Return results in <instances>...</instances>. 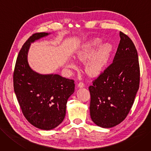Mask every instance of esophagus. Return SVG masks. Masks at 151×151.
<instances>
[{"mask_svg":"<svg viewBox=\"0 0 151 151\" xmlns=\"http://www.w3.org/2000/svg\"><path fill=\"white\" fill-rule=\"evenodd\" d=\"M78 86L79 88H83V87H85L84 83L80 82V83H78Z\"/></svg>","mask_w":151,"mask_h":151,"instance_id":"34e87169","label":"esophagus"}]
</instances>
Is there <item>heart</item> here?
<instances>
[{"instance_id":"heart-1","label":"heart","mask_w":151,"mask_h":151,"mask_svg":"<svg viewBox=\"0 0 151 151\" xmlns=\"http://www.w3.org/2000/svg\"><path fill=\"white\" fill-rule=\"evenodd\" d=\"M101 43V39L92 38L83 44L76 53V58L81 62H86L90 60L86 64V71L91 76L99 75L104 70L112 52L111 45L105 43L100 46ZM68 66L71 69H77L76 64L73 61H70Z\"/></svg>"}]
</instances>
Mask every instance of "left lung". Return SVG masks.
<instances>
[{
  "mask_svg": "<svg viewBox=\"0 0 151 151\" xmlns=\"http://www.w3.org/2000/svg\"><path fill=\"white\" fill-rule=\"evenodd\" d=\"M120 42L113 63L89 86L90 116L97 126L110 128L123 121L139 90L140 68L131 39L120 32Z\"/></svg>",
  "mask_w": 151,
  "mask_h": 151,
  "instance_id": "left-lung-1",
  "label": "left lung"
}]
</instances>
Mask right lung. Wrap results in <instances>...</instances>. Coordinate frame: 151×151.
I'll return each mask as SVG.
<instances>
[{
  "label": "right lung",
  "mask_w": 151,
  "mask_h": 151,
  "mask_svg": "<svg viewBox=\"0 0 151 151\" xmlns=\"http://www.w3.org/2000/svg\"><path fill=\"white\" fill-rule=\"evenodd\" d=\"M48 35L35 33L29 38L20 50L13 75L14 91L22 113L31 124L43 130L52 129L61 123L67 101L75 91L73 80L38 74L28 63L30 43Z\"/></svg>",
  "instance_id": "add662e5"
}]
</instances>
